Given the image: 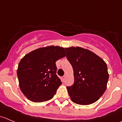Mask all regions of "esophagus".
I'll return each mask as SVG.
<instances>
[{"label":"esophagus","mask_w":122,"mask_h":122,"mask_svg":"<svg viewBox=\"0 0 122 122\" xmlns=\"http://www.w3.org/2000/svg\"><path fill=\"white\" fill-rule=\"evenodd\" d=\"M66 75H65V76H64L63 77H62V80H65V78H66Z\"/></svg>","instance_id":"1"}]
</instances>
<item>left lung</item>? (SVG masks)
I'll return each mask as SVG.
<instances>
[{"label": "left lung", "mask_w": 122, "mask_h": 122, "mask_svg": "<svg viewBox=\"0 0 122 122\" xmlns=\"http://www.w3.org/2000/svg\"><path fill=\"white\" fill-rule=\"evenodd\" d=\"M67 58L74 71V83L67 87L71 101L88 105L97 101L107 88L109 74L104 60L83 48H66Z\"/></svg>", "instance_id": "8db88e82"}]
</instances>
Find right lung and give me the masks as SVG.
Wrapping results in <instances>:
<instances>
[{"label": "right lung", "mask_w": 122, "mask_h": 122, "mask_svg": "<svg viewBox=\"0 0 122 122\" xmlns=\"http://www.w3.org/2000/svg\"><path fill=\"white\" fill-rule=\"evenodd\" d=\"M64 48L59 46L39 48L26 54L17 70L19 85L25 96L33 102L51 99L61 85L56 74V61L66 56Z\"/></svg>", "instance_id": "add662e5"}]
</instances>
